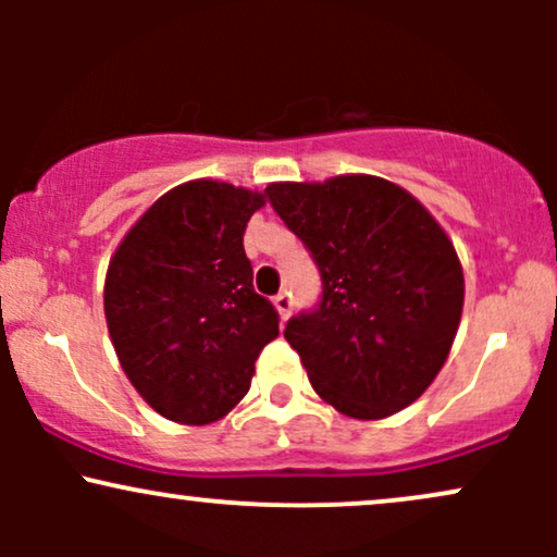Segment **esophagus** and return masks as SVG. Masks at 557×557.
Listing matches in <instances>:
<instances>
[{
  "label": "esophagus",
  "mask_w": 557,
  "mask_h": 557,
  "mask_svg": "<svg viewBox=\"0 0 557 557\" xmlns=\"http://www.w3.org/2000/svg\"><path fill=\"white\" fill-rule=\"evenodd\" d=\"M274 306H277L280 317L287 319V317H290V311H293V296L287 290L277 293V296H274Z\"/></svg>",
  "instance_id": "esophagus-1"
}]
</instances>
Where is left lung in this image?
<instances>
[{"instance_id":"left-lung-1","label":"left lung","mask_w":557,"mask_h":557,"mask_svg":"<svg viewBox=\"0 0 557 557\" xmlns=\"http://www.w3.org/2000/svg\"><path fill=\"white\" fill-rule=\"evenodd\" d=\"M272 209L314 259L322 296L287 319L319 398L385 419L432 385L463 309V270L445 230L408 190L372 175L272 183Z\"/></svg>"}]
</instances>
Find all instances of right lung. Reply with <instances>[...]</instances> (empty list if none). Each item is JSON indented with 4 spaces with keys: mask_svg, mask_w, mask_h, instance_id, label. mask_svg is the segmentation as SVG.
Segmentation results:
<instances>
[{
    "mask_svg": "<svg viewBox=\"0 0 557 557\" xmlns=\"http://www.w3.org/2000/svg\"><path fill=\"white\" fill-rule=\"evenodd\" d=\"M261 203V194L230 183H183L140 216L110 261L104 314L117 359L140 398L172 421L225 417L280 335L277 309L253 290L243 251Z\"/></svg>",
    "mask_w": 557,
    "mask_h": 557,
    "instance_id": "obj_1",
    "label": "right lung"
}]
</instances>
